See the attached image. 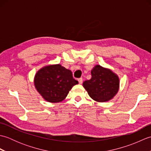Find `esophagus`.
I'll return each mask as SVG.
<instances>
[{
	"instance_id": "esophagus-1",
	"label": "esophagus",
	"mask_w": 151,
	"mask_h": 151,
	"mask_svg": "<svg viewBox=\"0 0 151 151\" xmlns=\"http://www.w3.org/2000/svg\"><path fill=\"white\" fill-rule=\"evenodd\" d=\"M78 82H79V84H82V82H83V79H82V78H78Z\"/></svg>"
}]
</instances>
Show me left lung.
I'll list each match as a JSON object with an SVG mask.
<instances>
[{"mask_svg":"<svg viewBox=\"0 0 151 151\" xmlns=\"http://www.w3.org/2000/svg\"><path fill=\"white\" fill-rule=\"evenodd\" d=\"M90 80L83 82V87L93 100L104 102L111 100L119 89V78L110 69L96 65L92 69Z\"/></svg>","mask_w":151,"mask_h":151,"instance_id":"obj_1","label":"left lung"}]
</instances>
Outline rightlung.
Wrapping results in <instances>:
<instances>
[{
  "mask_svg": "<svg viewBox=\"0 0 151 151\" xmlns=\"http://www.w3.org/2000/svg\"><path fill=\"white\" fill-rule=\"evenodd\" d=\"M34 82L41 97L52 103L63 101L73 86L78 84L72 72L60 64L43 67L35 75Z\"/></svg>",
  "mask_w": 151,
  "mask_h": 151,
  "instance_id": "obj_1",
  "label": "right lung"
}]
</instances>
